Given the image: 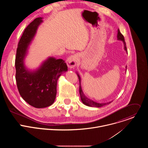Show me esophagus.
<instances>
[{
    "instance_id": "obj_1",
    "label": "esophagus",
    "mask_w": 148,
    "mask_h": 148,
    "mask_svg": "<svg viewBox=\"0 0 148 148\" xmlns=\"http://www.w3.org/2000/svg\"><path fill=\"white\" fill-rule=\"evenodd\" d=\"M78 56L77 54H74L68 57V58L66 60V63L69 68H73L74 67L78 61Z\"/></svg>"
}]
</instances>
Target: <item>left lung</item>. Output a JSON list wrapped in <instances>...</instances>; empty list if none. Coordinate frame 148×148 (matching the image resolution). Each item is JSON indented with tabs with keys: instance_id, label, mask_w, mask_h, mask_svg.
<instances>
[{
	"instance_id": "1",
	"label": "left lung",
	"mask_w": 148,
	"mask_h": 148,
	"mask_svg": "<svg viewBox=\"0 0 148 148\" xmlns=\"http://www.w3.org/2000/svg\"><path fill=\"white\" fill-rule=\"evenodd\" d=\"M117 40H120L122 41L123 43V49L125 50V51L126 52V53H128L127 51V49H126V43L125 41V39H124V37L123 36L121 33L119 29H118V33H117ZM126 67H125V70L126 71ZM78 77V79H79V95H80V98H81V100L82 101V102L84 104L87 105V106L88 107H101L104 106V105H108L109 103H110L111 102H112V101H110L108 102H105V103H99V102H97L90 98H88V97H87L85 95H84L82 89V87H81V77L80 75L78 74V73L77 72H76Z\"/></svg>"
}]
</instances>
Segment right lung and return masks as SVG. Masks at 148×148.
Returning a JSON list of instances; mask_svg holds the SVG:
<instances>
[{
    "instance_id": "obj_1",
    "label": "right lung",
    "mask_w": 148,
    "mask_h": 148,
    "mask_svg": "<svg viewBox=\"0 0 148 148\" xmlns=\"http://www.w3.org/2000/svg\"><path fill=\"white\" fill-rule=\"evenodd\" d=\"M43 17H37L25 30L18 42L15 60L16 80L22 98L36 108L51 105L56 99L58 78L68 67L64 60L49 57L35 70L25 65V58Z\"/></svg>"
}]
</instances>
